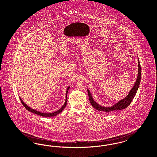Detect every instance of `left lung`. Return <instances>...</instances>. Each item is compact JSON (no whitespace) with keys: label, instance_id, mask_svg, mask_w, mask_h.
<instances>
[{"label":"left lung","instance_id":"obj_1","mask_svg":"<svg viewBox=\"0 0 157 157\" xmlns=\"http://www.w3.org/2000/svg\"><path fill=\"white\" fill-rule=\"evenodd\" d=\"M140 79H141V67H140V62L138 59V72L137 79L136 80L135 83L133 85V87L130 90L128 95H127V96L125 98L119 101L116 102L114 105L111 107H105V106H102L101 105L99 104L98 103H97V102L95 101V100L92 97V94H91L89 89H87L88 96H89V100L94 108H95L98 111H100L104 113H110L113 111L121 110L124 109L129 106L130 102L132 101L133 98L135 97L136 92L138 90L140 82Z\"/></svg>","mask_w":157,"mask_h":157}]
</instances>
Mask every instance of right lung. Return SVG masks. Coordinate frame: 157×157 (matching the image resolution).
Returning <instances> with one entry per match:
<instances>
[{
  "label": "right lung",
  "mask_w": 157,
  "mask_h": 157,
  "mask_svg": "<svg viewBox=\"0 0 157 157\" xmlns=\"http://www.w3.org/2000/svg\"><path fill=\"white\" fill-rule=\"evenodd\" d=\"M70 88V86H69L67 89H66V100H65V104H63V105L59 110L56 111L55 112H53V113H43V112H40V111H38L32 108H31L30 107H29L28 105H27L23 101V100L21 99V98L19 97V98L21 100V101L22 102V104H23V105L25 107V109L29 111H31V113H33L34 114H36L37 115H39V116H43V117H54L57 116L58 114H59L60 113H61L62 111L64 110L66 106V104H67V92H68V90Z\"/></svg>",
  "instance_id": "obj_1"
}]
</instances>
